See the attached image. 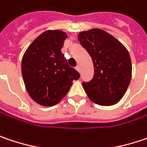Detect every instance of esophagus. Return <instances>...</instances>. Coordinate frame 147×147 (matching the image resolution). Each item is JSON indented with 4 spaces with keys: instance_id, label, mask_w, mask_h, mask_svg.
Masks as SVG:
<instances>
[{
    "instance_id": "1",
    "label": "esophagus",
    "mask_w": 147,
    "mask_h": 147,
    "mask_svg": "<svg viewBox=\"0 0 147 147\" xmlns=\"http://www.w3.org/2000/svg\"><path fill=\"white\" fill-rule=\"evenodd\" d=\"M75 68H76V70H77L78 72H80V67H79V65H78V66H77Z\"/></svg>"
}]
</instances>
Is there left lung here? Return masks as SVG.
I'll use <instances>...</instances> for the list:
<instances>
[{
    "mask_svg": "<svg viewBox=\"0 0 147 147\" xmlns=\"http://www.w3.org/2000/svg\"><path fill=\"white\" fill-rule=\"evenodd\" d=\"M78 39L89 53L94 68L92 80L82 84L89 100L102 106L117 104L131 79L128 50L119 40L100 28L81 32Z\"/></svg>",
    "mask_w": 147,
    "mask_h": 147,
    "instance_id": "obj_1",
    "label": "left lung"
}]
</instances>
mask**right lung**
Listing matches in <instances>:
<instances>
[{"label": "right lung", "instance_id": "right-lung-1", "mask_svg": "<svg viewBox=\"0 0 147 147\" xmlns=\"http://www.w3.org/2000/svg\"><path fill=\"white\" fill-rule=\"evenodd\" d=\"M68 35L47 30L29 45L22 59V74L26 91L36 103L53 106L67 94L79 74L68 65L61 52Z\"/></svg>", "mask_w": 147, "mask_h": 147}]
</instances>
